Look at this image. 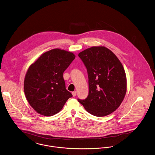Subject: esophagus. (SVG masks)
I'll return each mask as SVG.
<instances>
[{
  "mask_svg": "<svg viewBox=\"0 0 155 155\" xmlns=\"http://www.w3.org/2000/svg\"><path fill=\"white\" fill-rule=\"evenodd\" d=\"M72 94L73 96H76V92H73L72 93Z\"/></svg>",
  "mask_w": 155,
  "mask_h": 155,
  "instance_id": "obj_1",
  "label": "esophagus"
}]
</instances>
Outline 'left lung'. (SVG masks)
<instances>
[{"mask_svg": "<svg viewBox=\"0 0 155 155\" xmlns=\"http://www.w3.org/2000/svg\"><path fill=\"white\" fill-rule=\"evenodd\" d=\"M78 56L87 71L89 94L78 101L94 116L112 113L120 105L126 92L122 64L110 50L102 46L89 48Z\"/></svg>", "mask_w": 155, "mask_h": 155, "instance_id": "obj_1", "label": "left lung"}]
</instances>
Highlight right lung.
<instances>
[{
  "label": "right lung",
  "instance_id": "add662e5",
  "mask_svg": "<svg viewBox=\"0 0 155 155\" xmlns=\"http://www.w3.org/2000/svg\"><path fill=\"white\" fill-rule=\"evenodd\" d=\"M75 56L59 48L42 54L29 68L24 91L31 107L39 114L52 116L72 96L66 89L63 74Z\"/></svg>",
  "mask_w": 155,
  "mask_h": 155
}]
</instances>
